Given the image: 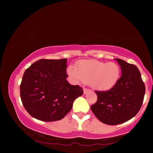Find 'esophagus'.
Segmentation results:
<instances>
[{"mask_svg":"<svg viewBox=\"0 0 153 153\" xmlns=\"http://www.w3.org/2000/svg\"><path fill=\"white\" fill-rule=\"evenodd\" d=\"M90 92H91V90L88 88H83V94H84V95H86L88 93H90Z\"/></svg>","mask_w":153,"mask_h":153,"instance_id":"34e87169","label":"esophagus"}]
</instances>
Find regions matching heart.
Wrapping results in <instances>:
<instances>
[{
	"label": "heart",
	"instance_id": "heart-1",
	"mask_svg": "<svg viewBox=\"0 0 153 153\" xmlns=\"http://www.w3.org/2000/svg\"><path fill=\"white\" fill-rule=\"evenodd\" d=\"M67 73L75 81L88 83L97 91H108L118 82L120 76V68L116 62H104L97 60H82L67 68Z\"/></svg>",
	"mask_w": 153,
	"mask_h": 153
}]
</instances>
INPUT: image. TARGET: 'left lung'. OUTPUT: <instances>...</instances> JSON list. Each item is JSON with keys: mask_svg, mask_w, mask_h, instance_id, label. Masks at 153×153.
<instances>
[{"mask_svg": "<svg viewBox=\"0 0 153 153\" xmlns=\"http://www.w3.org/2000/svg\"><path fill=\"white\" fill-rule=\"evenodd\" d=\"M115 59L120 66V78L109 91H95L97 102L91 106L98 120L110 125L121 124L134 117L141 107L146 91L137 67Z\"/></svg>", "mask_w": 153, "mask_h": 153, "instance_id": "left-lung-1", "label": "left lung"}]
</instances>
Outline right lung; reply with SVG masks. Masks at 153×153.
I'll use <instances>...</instances> for the list:
<instances>
[{
  "instance_id": "right-lung-1",
  "label": "right lung",
  "mask_w": 153,
  "mask_h": 153,
  "mask_svg": "<svg viewBox=\"0 0 153 153\" xmlns=\"http://www.w3.org/2000/svg\"><path fill=\"white\" fill-rule=\"evenodd\" d=\"M67 60L40 59L25 71L21 100L33 118L46 122L61 120L72 109L75 99L83 95L82 88L67 81Z\"/></svg>"
}]
</instances>
